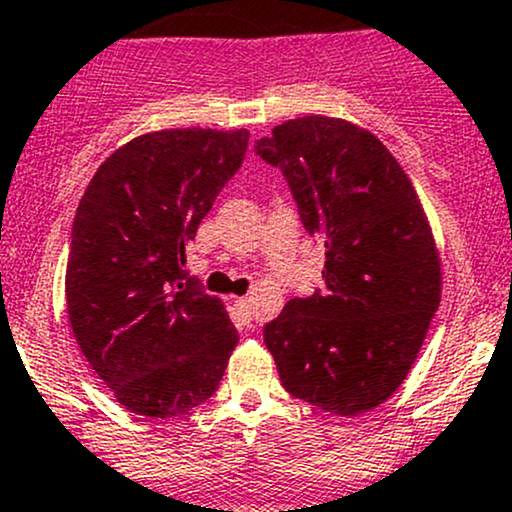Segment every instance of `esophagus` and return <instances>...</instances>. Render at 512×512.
<instances>
[{
	"mask_svg": "<svg viewBox=\"0 0 512 512\" xmlns=\"http://www.w3.org/2000/svg\"><path fill=\"white\" fill-rule=\"evenodd\" d=\"M235 309L240 311V316H242V319H245V321L252 319V304H250V299H247V297L235 299Z\"/></svg>",
	"mask_w": 512,
	"mask_h": 512,
	"instance_id": "34e87169",
	"label": "esophagus"
}]
</instances>
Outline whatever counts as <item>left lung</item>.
I'll use <instances>...</instances> for the list:
<instances>
[{"label":"left lung","instance_id":"8db88e82","mask_svg":"<svg viewBox=\"0 0 512 512\" xmlns=\"http://www.w3.org/2000/svg\"><path fill=\"white\" fill-rule=\"evenodd\" d=\"M326 250L324 289L265 324L289 395L355 417L410 373L439 309L441 265L412 181L378 137L336 117H297L257 139Z\"/></svg>","mask_w":512,"mask_h":512}]
</instances>
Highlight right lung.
<instances>
[{
	"label": "right lung",
	"mask_w": 512,
	"mask_h": 512,
	"mask_svg": "<svg viewBox=\"0 0 512 512\" xmlns=\"http://www.w3.org/2000/svg\"><path fill=\"white\" fill-rule=\"evenodd\" d=\"M247 129H161L95 171L73 220L66 270L71 326L120 405L176 417L218 390L238 331L188 277L186 245L238 174Z\"/></svg>",
	"instance_id": "obj_1"
}]
</instances>
